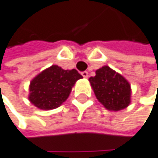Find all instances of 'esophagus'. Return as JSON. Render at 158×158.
Masks as SVG:
<instances>
[{
	"label": "esophagus",
	"instance_id": "34e87169",
	"mask_svg": "<svg viewBox=\"0 0 158 158\" xmlns=\"http://www.w3.org/2000/svg\"><path fill=\"white\" fill-rule=\"evenodd\" d=\"M82 75H83L84 78H88L89 77V73L88 72H83L82 73Z\"/></svg>",
	"mask_w": 158,
	"mask_h": 158
}]
</instances>
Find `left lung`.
<instances>
[{"instance_id": "1", "label": "left lung", "mask_w": 158, "mask_h": 158, "mask_svg": "<svg viewBox=\"0 0 158 158\" xmlns=\"http://www.w3.org/2000/svg\"><path fill=\"white\" fill-rule=\"evenodd\" d=\"M89 79L97 100L109 111H120L131 104L132 89L129 82L108 66L95 72Z\"/></svg>"}]
</instances>
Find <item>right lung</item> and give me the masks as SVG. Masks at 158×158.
Returning a JSON list of instances; mask_svg holds the SVG:
<instances>
[{
	"mask_svg": "<svg viewBox=\"0 0 158 158\" xmlns=\"http://www.w3.org/2000/svg\"><path fill=\"white\" fill-rule=\"evenodd\" d=\"M81 78L83 76L75 69H63L52 65L32 79L28 99L39 109L57 108L68 99L76 81Z\"/></svg>",
	"mask_w": 158,
	"mask_h": 158,
	"instance_id": "right-lung-1",
	"label": "right lung"
}]
</instances>
